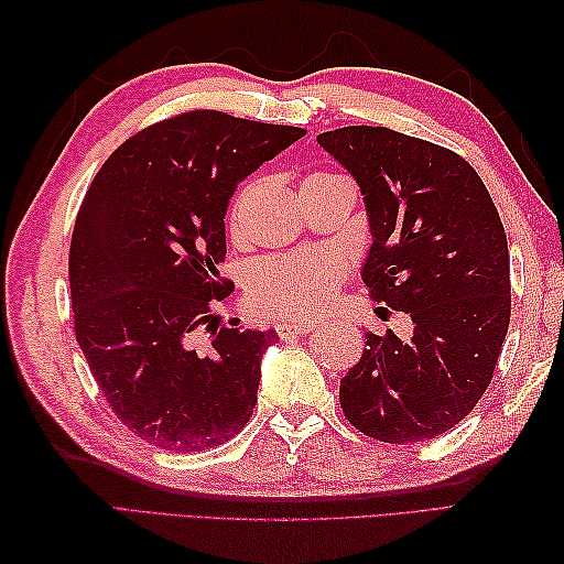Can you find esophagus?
Returning <instances> with one entry per match:
<instances>
[{
    "label": "esophagus",
    "mask_w": 564,
    "mask_h": 564,
    "mask_svg": "<svg viewBox=\"0 0 564 564\" xmlns=\"http://www.w3.org/2000/svg\"><path fill=\"white\" fill-rule=\"evenodd\" d=\"M319 329V322L317 319H289V322H281V325H275V332H279V337H293V334H310Z\"/></svg>",
    "instance_id": "esophagus-1"
}]
</instances>
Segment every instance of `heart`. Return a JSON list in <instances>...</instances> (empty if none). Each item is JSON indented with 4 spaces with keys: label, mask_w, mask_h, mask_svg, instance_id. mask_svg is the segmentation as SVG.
<instances>
[{
    "label": "heart",
    "mask_w": 564,
    "mask_h": 564,
    "mask_svg": "<svg viewBox=\"0 0 564 564\" xmlns=\"http://www.w3.org/2000/svg\"><path fill=\"white\" fill-rule=\"evenodd\" d=\"M341 178L327 172H310L303 188ZM242 196L235 200L232 230L239 220ZM344 279L337 259L327 254L269 257L254 263L247 279V297L254 310L273 317H315L325 310Z\"/></svg>",
    "instance_id": "obj_1"
}]
</instances>
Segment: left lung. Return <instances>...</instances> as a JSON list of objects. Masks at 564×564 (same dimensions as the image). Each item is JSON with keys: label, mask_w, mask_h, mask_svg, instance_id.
Segmentation results:
<instances>
[{"label": "left lung", "mask_w": 564, "mask_h": 564, "mask_svg": "<svg viewBox=\"0 0 564 564\" xmlns=\"http://www.w3.org/2000/svg\"><path fill=\"white\" fill-rule=\"evenodd\" d=\"M368 210L364 283L406 313L412 341L368 332L341 378L344 416L386 443L446 434L482 398L511 315L509 247L482 178L460 154L382 126L317 135Z\"/></svg>", "instance_id": "obj_1"}]
</instances>
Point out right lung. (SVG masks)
I'll use <instances>...</instances> for the list:
<instances>
[{
    "label": "right lung",
    "instance_id": "1",
    "mask_svg": "<svg viewBox=\"0 0 564 564\" xmlns=\"http://www.w3.org/2000/svg\"><path fill=\"white\" fill-rule=\"evenodd\" d=\"M303 128L186 111L128 138L84 196L69 245L75 334L113 414L150 446L230 441L257 404L273 329L215 322L225 210L237 184ZM212 332L198 350L197 332Z\"/></svg>",
    "mask_w": 564,
    "mask_h": 564
}]
</instances>
